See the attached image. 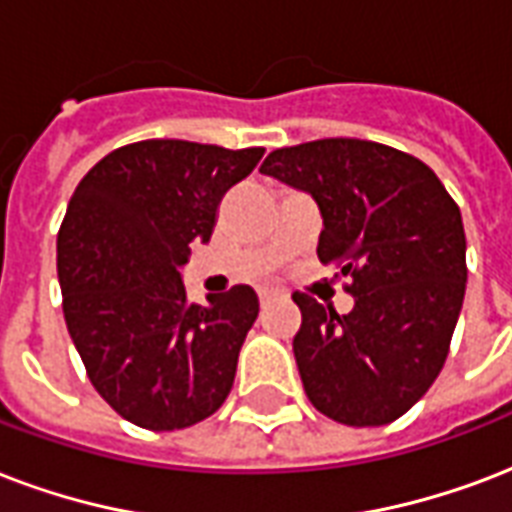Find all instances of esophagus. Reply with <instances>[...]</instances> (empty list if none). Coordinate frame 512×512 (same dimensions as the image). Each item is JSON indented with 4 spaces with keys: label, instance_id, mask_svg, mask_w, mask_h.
Returning a JSON list of instances; mask_svg holds the SVG:
<instances>
[{
    "label": "esophagus",
    "instance_id": "34e87169",
    "mask_svg": "<svg viewBox=\"0 0 512 512\" xmlns=\"http://www.w3.org/2000/svg\"><path fill=\"white\" fill-rule=\"evenodd\" d=\"M276 298V292H271V290H260V306H268V303H271V300Z\"/></svg>",
    "mask_w": 512,
    "mask_h": 512
}]
</instances>
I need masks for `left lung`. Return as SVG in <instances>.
<instances>
[{
	"instance_id": "8db88e82",
	"label": "left lung",
	"mask_w": 512,
	"mask_h": 512,
	"mask_svg": "<svg viewBox=\"0 0 512 512\" xmlns=\"http://www.w3.org/2000/svg\"><path fill=\"white\" fill-rule=\"evenodd\" d=\"M260 171L317 201L319 260L351 276L349 314L292 295L303 317L292 351L308 400L349 427L400 419L438 378L462 311L459 206L427 163L365 139L282 147Z\"/></svg>"
}]
</instances>
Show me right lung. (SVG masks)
<instances>
[{"instance_id":"add662e5","label":"right lung","mask_w":512,"mask_h":512,"mask_svg":"<svg viewBox=\"0 0 512 512\" xmlns=\"http://www.w3.org/2000/svg\"><path fill=\"white\" fill-rule=\"evenodd\" d=\"M263 152L182 139L126 144L85 174L66 206V327L96 392L136 427H193L230 395L257 295L239 284L195 306L182 268L193 244L212 239L222 195Z\"/></svg>"}]
</instances>
